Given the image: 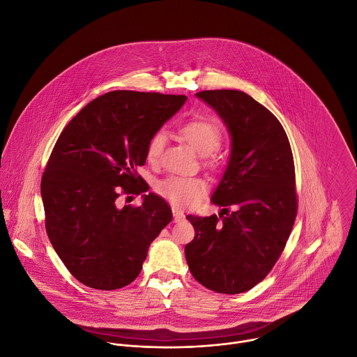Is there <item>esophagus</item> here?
Wrapping results in <instances>:
<instances>
[{
  "label": "esophagus",
  "mask_w": 357,
  "mask_h": 357,
  "mask_svg": "<svg viewBox=\"0 0 357 357\" xmlns=\"http://www.w3.org/2000/svg\"><path fill=\"white\" fill-rule=\"evenodd\" d=\"M172 212H173V219H174L176 223H180V222L184 220L185 216H184V213H183L178 208H174V206H173V208H172Z\"/></svg>",
  "instance_id": "obj_1"
}]
</instances>
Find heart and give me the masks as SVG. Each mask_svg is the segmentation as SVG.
Returning <instances> with one entry per match:
<instances>
[{
  "instance_id": "heart-1",
  "label": "heart",
  "mask_w": 357,
  "mask_h": 357,
  "mask_svg": "<svg viewBox=\"0 0 357 357\" xmlns=\"http://www.w3.org/2000/svg\"><path fill=\"white\" fill-rule=\"evenodd\" d=\"M181 137L199 153H212L222 142L223 132L218 123L206 118H194L180 126ZM166 135L163 131H156L148 141L146 159L156 163L165 149ZM208 184L199 177L169 176L156 184V191L176 205H194L206 194Z\"/></svg>"
}]
</instances>
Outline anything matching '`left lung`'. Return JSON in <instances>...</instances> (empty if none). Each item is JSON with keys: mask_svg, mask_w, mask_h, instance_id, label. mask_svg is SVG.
I'll use <instances>...</instances> for the list:
<instances>
[{"mask_svg": "<svg viewBox=\"0 0 357 357\" xmlns=\"http://www.w3.org/2000/svg\"><path fill=\"white\" fill-rule=\"evenodd\" d=\"M195 96L225 121L231 153L212 195L223 208L219 218L187 216L195 237L185 245V259L204 287L234 295L259 284L285 248L298 211L294 156L281 123L248 94Z\"/></svg>", "mask_w": 357, "mask_h": 357, "instance_id": "1", "label": "left lung"}]
</instances>
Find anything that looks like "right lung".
Returning a JSON list of instances; mask_svg holds the SVG:
<instances>
[{
	"label": "right lung",
	"instance_id": "add662e5",
	"mask_svg": "<svg viewBox=\"0 0 357 357\" xmlns=\"http://www.w3.org/2000/svg\"><path fill=\"white\" fill-rule=\"evenodd\" d=\"M185 96L118 90L86 105L62 130L41 178L48 238L70 274L101 291L132 282L172 209L153 192L119 208L120 192L142 194L137 174L152 134Z\"/></svg>",
	"mask_w": 357,
	"mask_h": 357
}]
</instances>
